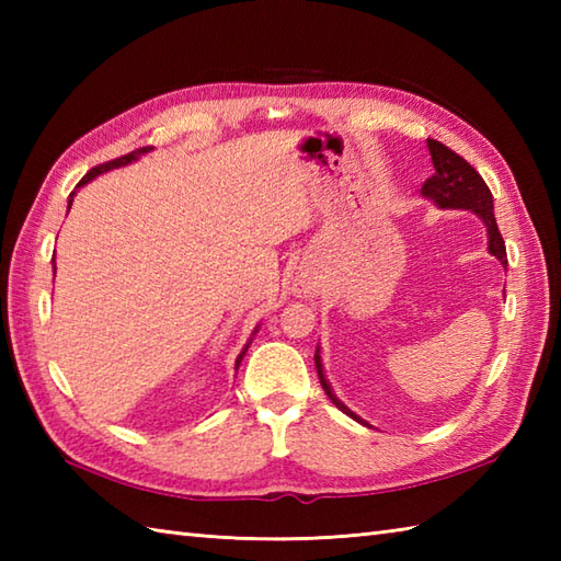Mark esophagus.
I'll list each match as a JSON object with an SVG mask.
<instances>
[{
    "label": "esophagus",
    "mask_w": 561,
    "mask_h": 561,
    "mask_svg": "<svg viewBox=\"0 0 561 561\" xmlns=\"http://www.w3.org/2000/svg\"><path fill=\"white\" fill-rule=\"evenodd\" d=\"M296 291H299V294H311V287H306V284H299V289H296Z\"/></svg>",
    "instance_id": "1"
}]
</instances>
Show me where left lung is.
Segmentation results:
<instances>
[{
  "label": "left lung",
  "instance_id": "left-lung-1",
  "mask_svg": "<svg viewBox=\"0 0 561 561\" xmlns=\"http://www.w3.org/2000/svg\"><path fill=\"white\" fill-rule=\"evenodd\" d=\"M426 147H428V153H432V163H434L436 173L422 185V195L434 199L440 209H470L478 214V217L486 226V243H490L486 248H490V253L506 267L508 265L506 245H504V238H502V233H499V226L494 219L492 193H490V187H486V183L482 181V175L474 171L462 157H458L456 151L448 149L446 145H440V141L426 139ZM316 368H318L320 386H323L325 396L332 400V404H335V408L342 410L344 414H350L352 420H356L359 424H366L362 416H356L347 408V404L335 398V392H332L330 383L325 380V374H323L320 350H316Z\"/></svg>",
  "mask_w": 561,
  "mask_h": 561
}]
</instances>
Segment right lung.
<instances>
[{
	"label": "right lung",
	"instance_id": "obj_1",
	"mask_svg": "<svg viewBox=\"0 0 561 561\" xmlns=\"http://www.w3.org/2000/svg\"><path fill=\"white\" fill-rule=\"evenodd\" d=\"M147 151H151V147H141V149H135V151H129V153H125V157H121V159H113V161H108V163H101V165H96V169H91L87 175H83L81 178V181H79V185L77 187H81V185H87L89 181H93V178H96V175H101V173H105V171H113V169H121V165H127V163H133V161H137L139 157H145V153ZM71 197H75V193H71L69 195V207H71ZM257 332V330H255ZM255 332H253V335H255ZM250 344V342H248ZM248 344H245V347H243V352L241 354H238V359H236V368L238 366H241V359H243V354L248 352Z\"/></svg>",
	"mask_w": 561,
	"mask_h": 561
}]
</instances>
